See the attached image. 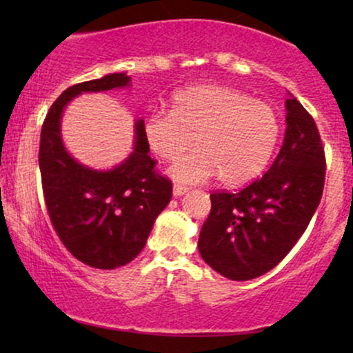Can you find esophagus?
Here are the masks:
<instances>
[{"mask_svg": "<svg viewBox=\"0 0 353 353\" xmlns=\"http://www.w3.org/2000/svg\"><path fill=\"white\" fill-rule=\"evenodd\" d=\"M188 190H189V188H185V185L176 184L172 188V194H174V197H181V196H184V194L188 192Z\"/></svg>", "mask_w": 353, "mask_h": 353, "instance_id": "1", "label": "esophagus"}]
</instances>
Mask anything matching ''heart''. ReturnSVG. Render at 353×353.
<instances>
[{
    "instance_id": "b5f03b06",
    "label": "heart",
    "mask_w": 353,
    "mask_h": 353,
    "mask_svg": "<svg viewBox=\"0 0 353 353\" xmlns=\"http://www.w3.org/2000/svg\"><path fill=\"white\" fill-rule=\"evenodd\" d=\"M171 112L152 111L144 136L161 159H174L190 144L197 145L169 168L182 184H201L219 176L229 188L250 182L269 164L279 139L274 109L245 92L225 86H194L172 96Z\"/></svg>"
}]
</instances>
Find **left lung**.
Masks as SVG:
<instances>
[{
	"mask_svg": "<svg viewBox=\"0 0 353 353\" xmlns=\"http://www.w3.org/2000/svg\"><path fill=\"white\" fill-rule=\"evenodd\" d=\"M283 144L261 179L236 194H210L199 234L205 264L230 281L269 272L305 232L322 199L325 154L314 117L289 92Z\"/></svg>",
	"mask_w": 353,
	"mask_h": 353,
	"instance_id": "1",
	"label": "left lung"
}]
</instances>
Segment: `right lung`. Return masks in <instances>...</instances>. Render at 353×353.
<instances>
[{
  "instance_id": "obj_1",
  "label": "right lung",
  "mask_w": 353,
  "mask_h": 353,
  "mask_svg": "<svg viewBox=\"0 0 353 353\" xmlns=\"http://www.w3.org/2000/svg\"><path fill=\"white\" fill-rule=\"evenodd\" d=\"M131 86V76L112 72L68 88L48 111L39 143V171L51 224L76 259L94 269H116L137 257L154 221L172 197V184L156 172L144 119L134 123V145L112 169H92L68 152L61 119L83 92Z\"/></svg>"
}]
</instances>
